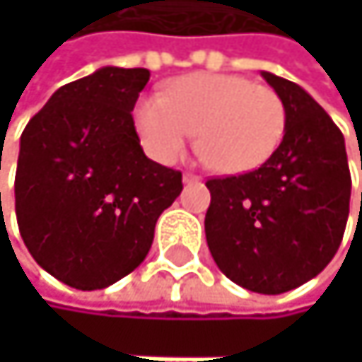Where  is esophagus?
Masks as SVG:
<instances>
[{
	"label": "esophagus",
	"instance_id": "esophagus-1",
	"mask_svg": "<svg viewBox=\"0 0 362 362\" xmlns=\"http://www.w3.org/2000/svg\"><path fill=\"white\" fill-rule=\"evenodd\" d=\"M182 180H185V185H193V182H197L199 177H197V175H193V173H185V175H182Z\"/></svg>",
	"mask_w": 362,
	"mask_h": 362
}]
</instances>
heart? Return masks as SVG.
<instances>
[{"label": "heart", "instance_id": "1", "mask_svg": "<svg viewBox=\"0 0 362 362\" xmlns=\"http://www.w3.org/2000/svg\"><path fill=\"white\" fill-rule=\"evenodd\" d=\"M147 154L173 163L197 132V154L217 173H247L265 165L282 143L286 112L276 90L234 74H189L167 95H147L134 108Z\"/></svg>", "mask_w": 362, "mask_h": 362}]
</instances>
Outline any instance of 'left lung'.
Instances as JSON below:
<instances>
[{"mask_svg":"<svg viewBox=\"0 0 362 362\" xmlns=\"http://www.w3.org/2000/svg\"><path fill=\"white\" fill-rule=\"evenodd\" d=\"M262 78L284 104L282 143L254 171L208 180L204 228L208 250L232 282L278 296L324 272L337 254L352 177L330 115L300 84L269 71Z\"/></svg>","mask_w":362,"mask_h":362,"instance_id":"obj_1","label":"left lung"}]
</instances>
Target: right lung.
<instances>
[{
    "label": "right lung",
    "mask_w": 362,
    "mask_h": 362,
    "mask_svg": "<svg viewBox=\"0 0 362 362\" xmlns=\"http://www.w3.org/2000/svg\"><path fill=\"white\" fill-rule=\"evenodd\" d=\"M147 69L102 66L60 86L21 134L15 211L32 258L95 291L145 260L182 173L145 156L132 110Z\"/></svg>",
    "instance_id": "add662e5"
}]
</instances>
